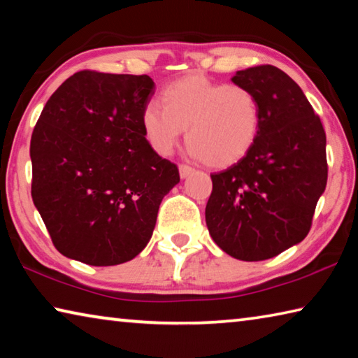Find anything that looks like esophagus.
<instances>
[{"label":"esophagus","instance_id":"34e87169","mask_svg":"<svg viewBox=\"0 0 358 358\" xmlns=\"http://www.w3.org/2000/svg\"><path fill=\"white\" fill-rule=\"evenodd\" d=\"M180 177L181 178H187L191 173H194V169L191 166H186V164H180Z\"/></svg>","mask_w":358,"mask_h":358}]
</instances>
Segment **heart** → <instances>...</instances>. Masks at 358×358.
<instances>
[{"label": "heart", "mask_w": 358, "mask_h": 358, "mask_svg": "<svg viewBox=\"0 0 358 358\" xmlns=\"http://www.w3.org/2000/svg\"><path fill=\"white\" fill-rule=\"evenodd\" d=\"M162 107L145 106L143 136L157 155L169 156L186 131L189 153L211 167H227L250 153L260 129L256 94L241 85L187 76L162 90Z\"/></svg>", "instance_id": "obj_1"}]
</instances>
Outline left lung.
I'll list each match as a JSON object with an SVG mask.
<instances>
[{
    "mask_svg": "<svg viewBox=\"0 0 358 358\" xmlns=\"http://www.w3.org/2000/svg\"><path fill=\"white\" fill-rule=\"evenodd\" d=\"M256 94L260 129L250 153L211 173L205 221L215 243L235 259L275 257L306 237L327 186L325 131L301 88L271 64L232 77Z\"/></svg>",
    "mask_w": 358,
    "mask_h": 358,
    "instance_id": "left-lung-1",
    "label": "left lung"
}]
</instances>
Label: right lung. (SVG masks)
I'll return each instance as SVG.
<instances>
[{"instance_id":"right-lung-1","label":"right lung","mask_w":358,"mask_h":358,"mask_svg":"<svg viewBox=\"0 0 358 358\" xmlns=\"http://www.w3.org/2000/svg\"><path fill=\"white\" fill-rule=\"evenodd\" d=\"M148 76L80 71L50 96L34 126L31 197L57 250L108 266L134 259L180 181L143 136Z\"/></svg>"}]
</instances>
